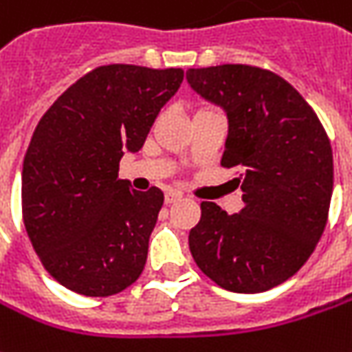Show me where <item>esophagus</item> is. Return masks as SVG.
Listing matches in <instances>:
<instances>
[{"mask_svg":"<svg viewBox=\"0 0 352 352\" xmlns=\"http://www.w3.org/2000/svg\"><path fill=\"white\" fill-rule=\"evenodd\" d=\"M183 198V195L179 190H169L166 192V204H173V202H179Z\"/></svg>","mask_w":352,"mask_h":352,"instance_id":"1","label":"esophagus"}]
</instances>
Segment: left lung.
Returning <instances> with one entry per match:
<instances>
[{
  "instance_id": "left-lung-1",
  "label": "left lung",
  "mask_w": 352,
  "mask_h": 352,
  "mask_svg": "<svg viewBox=\"0 0 352 352\" xmlns=\"http://www.w3.org/2000/svg\"><path fill=\"white\" fill-rule=\"evenodd\" d=\"M186 80L229 119L223 167H239L245 206L229 216L202 202L188 246L214 283L262 293L305 266L327 223L333 154L307 100L276 73L252 65L188 69Z\"/></svg>"
}]
</instances>
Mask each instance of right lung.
I'll return each instance as SVG.
<instances>
[{
    "instance_id": "1",
    "label": "right lung",
    "mask_w": 352,
    "mask_h": 352,
    "mask_svg": "<svg viewBox=\"0 0 352 352\" xmlns=\"http://www.w3.org/2000/svg\"><path fill=\"white\" fill-rule=\"evenodd\" d=\"M183 69L96 67L40 119L23 162V221L45 272L85 296H111L140 277L164 192L119 179Z\"/></svg>"
}]
</instances>
